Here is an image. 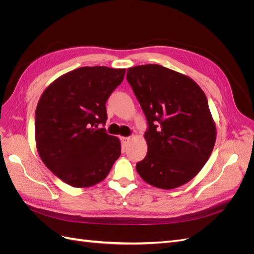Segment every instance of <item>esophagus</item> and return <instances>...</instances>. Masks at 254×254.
<instances>
[{
	"label": "esophagus",
	"mask_w": 254,
	"mask_h": 254,
	"mask_svg": "<svg viewBox=\"0 0 254 254\" xmlns=\"http://www.w3.org/2000/svg\"><path fill=\"white\" fill-rule=\"evenodd\" d=\"M121 140H122V144H123V145L127 146L128 143L130 142V140H131V137H130V136H122Z\"/></svg>",
	"instance_id": "esophagus-1"
}]
</instances>
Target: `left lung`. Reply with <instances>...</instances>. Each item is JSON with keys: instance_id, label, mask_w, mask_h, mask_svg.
<instances>
[{"instance_id": "left-lung-1", "label": "left lung", "mask_w": 254, "mask_h": 254, "mask_svg": "<svg viewBox=\"0 0 254 254\" xmlns=\"http://www.w3.org/2000/svg\"><path fill=\"white\" fill-rule=\"evenodd\" d=\"M127 80L147 120V155L136 172L152 187L183 186L201 171L216 140L205 94L188 76L159 64L129 67Z\"/></svg>"}]
</instances>
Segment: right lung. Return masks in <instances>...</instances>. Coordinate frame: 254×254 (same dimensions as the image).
I'll use <instances>...</instances> for the list:
<instances>
[{
	"label": "right lung",
	"mask_w": 254,
	"mask_h": 254,
	"mask_svg": "<svg viewBox=\"0 0 254 254\" xmlns=\"http://www.w3.org/2000/svg\"><path fill=\"white\" fill-rule=\"evenodd\" d=\"M126 68L82 66L44 90L35 114L37 150L59 179L74 188L103 181L121 156L118 137L105 128L106 102Z\"/></svg>",
	"instance_id": "right-lung-1"
}]
</instances>
